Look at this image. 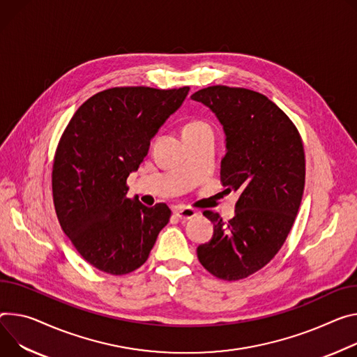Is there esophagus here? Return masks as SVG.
Masks as SVG:
<instances>
[{"label": "esophagus", "mask_w": 357, "mask_h": 357, "mask_svg": "<svg viewBox=\"0 0 357 357\" xmlns=\"http://www.w3.org/2000/svg\"><path fill=\"white\" fill-rule=\"evenodd\" d=\"M175 215H176L181 220H188V219L195 218V216L198 215V212H197L195 209L188 208V206H176V208H175Z\"/></svg>", "instance_id": "1"}]
</instances>
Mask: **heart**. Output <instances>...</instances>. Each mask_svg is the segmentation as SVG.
I'll return each mask as SVG.
<instances>
[{"label": "heart", "mask_w": 357, "mask_h": 357, "mask_svg": "<svg viewBox=\"0 0 357 357\" xmlns=\"http://www.w3.org/2000/svg\"><path fill=\"white\" fill-rule=\"evenodd\" d=\"M204 132H213L212 125L204 119H192L183 126V135H198Z\"/></svg>", "instance_id": "1"}]
</instances>
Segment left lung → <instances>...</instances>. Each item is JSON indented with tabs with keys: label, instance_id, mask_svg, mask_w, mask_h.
Masks as SVG:
<instances>
[{
	"label": "left lung",
	"instance_id": "left-lung-1",
	"mask_svg": "<svg viewBox=\"0 0 357 357\" xmlns=\"http://www.w3.org/2000/svg\"><path fill=\"white\" fill-rule=\"evenodd\" d=\"M190 98L222 123L220 181L225 190L239 192L231 220L204 212L213 236L198 246V259L222 280L245 279L272 261L294 226L305 188L302 138L289 116L259 92L213 85Z\"/></svg>",
	"mask_w": 357,
	"mask_h": 357
}]
</instances>
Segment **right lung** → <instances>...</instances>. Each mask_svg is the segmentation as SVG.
Returning <instances> with one entry per match:
<instances>
[{"instance_id": "add662e5", "label": "right lung", "mask_w": 357, "mask_h": 357, "mask_svg": "<svg viewBox=\"0 0 357 357\" xmlns=\"http://www.w3.org/2000/svg\"><path fill=\"white\" fill-rule=\"evenodd\" d=\"M189 86H116L86 100L63 131L52 165L61 228L93 268L126 275L142 266L169 222L165 204L128 198L126 179L159 128L182 105Z\"/></svg>"}]
</instances>
